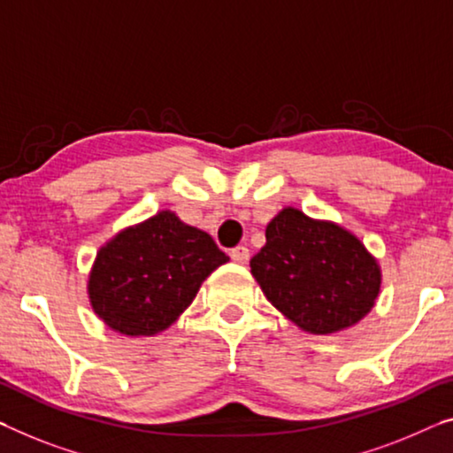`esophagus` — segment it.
Returning <instances> with one entry per match:
<instances>
[{
  "mask_svg": "<svg viewBox=\"0 0 453 453\" xmlns=\"http://www.w3.org/2000/svg\"><path fill=\"white\" fill-rule=\"evenodd\" d=\"M229 256H232V260L238 262V265H246L250 260V250L246 246H235L232 252H229Z\"/></svg>",
  "mask_w": 453,
  "mask_h": 453,
  "instance_id": "obj_1",
  "label": "esophagus"
}]
</instances>
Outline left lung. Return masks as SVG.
Masks as SVG:
<instances>
[{"label": "left lung", "mask_w": 453, "mask_h": 453, "mask_svg": "<svg viewBox=\"0 0 453 453\" xmlns=\"http://www.w3.org/2000/svg\"><path fill=\"white\" fill-rule=\"evenodd\" d=\"M250 268L266 299L317 335L354 326L380 291V268L356 235L293 207L266 226V244Z\"/></svg>", "instance_id": "obj_1"}]
</instances>
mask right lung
<instances>
[{
  "mask_svg": "<svg viewBox=\"0 0 453 453\" xmlns=\"http://www.w3.org/2000/svg\"><path fill=\"white\" fill-rule=\"evenodd\" d=\"M227 260L211 235L160 211L99 250L89 276L93 311L124 335H154L191 305L201 282Z\"/></svg>",
  "mask_w": 453,
  "mask_h": 453,
  "instance_id": "1",
  "label": "right lung"
}]
</instances>
